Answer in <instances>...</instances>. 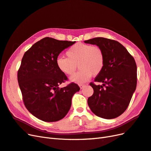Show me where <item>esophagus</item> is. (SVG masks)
<instances>
[{
    "label": "esophagus",
    "instance_id": "obj_1",
    "mask_svg": "<svg viewBox=\"0 0 151 151\" xmlns=\"http://www.w3.org/2000/svg\"><path fill=\"white\" fill-rule=\"evenodd\" d=\"M79 87L81 89H83L85 87V85H83V84H80L79 85Z\"/></svg>",
    "mask_w": 151,
    "mask_h": 151
}]
</instances>
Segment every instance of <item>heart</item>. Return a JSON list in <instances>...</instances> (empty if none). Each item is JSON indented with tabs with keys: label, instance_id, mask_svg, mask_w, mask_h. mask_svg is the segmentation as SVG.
Listing matches in <instances>:
<instances>
[{
	"label": "heart",
	"instance_id": "b5f03b06",
	"mask_svg": "<svg viewBox=\"0 0 151 151\" xmlns=\"http://www.w3.org/2000/svg\"><path fill=\"white\" fill-rule=\"evenodd\" d=\"M66 54L68 58H57L56 66L64 74L72 75L76 70L78 65L80 70L70 78L73 82H85L92 75H99L104 68V54L99 46L78 43L71 46Z\"/></svg>",
	"mask_w": 151,
	"mask_h": 151
}]
</instances>
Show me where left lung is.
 Returning <instances> with one entry per match:
<instances>
[{
    "label": "left lung",
    "instance_id": "1",
    "mask_svg": "<svg viewBox=\"0 0 151 151\" xmlns=\"http://www.w3.org/2000/svg\"><path fill=\"white\" fill-rule=\"evenodd\" d=\"M96 45L104 52V68L90 83L93 93L88 99V105L96 116L113 119L122 114L130 104L137 87V65L134 58L119 42L103 37L84 42Z\"/></svg>",
    "mask_w": 151,
    "mask_h": 151
}]
</instances>
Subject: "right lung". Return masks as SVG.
Here are the masks:
<instances>
[{
  "label": "right lung",
  "instance_id": "add662e5",
  "mask_svg": "<svg viewBox=\"0 0 151 151\" xmlns=\"http://www.w3.org/2000/svg\"><path fill=\"white\" fill-rule=\"evenodd\" d=\"M75 43L45 37L30 47L21 60L18 81L24 104L42 121L63 119L70 109L73 95L80 89L74 83L59 87L68 78L55 62L59 54Z\"/></svg>",
  "mask_w": 151,
  "mask_h": 151
}]
</instances>
